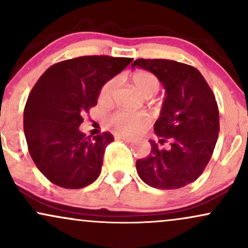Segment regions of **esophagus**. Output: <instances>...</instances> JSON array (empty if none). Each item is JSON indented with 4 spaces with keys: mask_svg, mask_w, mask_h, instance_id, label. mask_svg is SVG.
Returning a JSON list of instances; mask_svg holds the SVG:
<instances>
[{
    "mask_svg": "<svg viewBox=\"0 0 248 248\" xmlns=\"http://www.w3.org/2000/svg\"><path fill=\"white\" fill-rule=\"evenodd\" d=\"M115 139L124 140V141H127V142H133V137L127 136V135H122V134H116V135H115Z\"/></svg>",
    "mask_w": 248,
    "mask_h": 248,
    "instance_id": "esophagus-1",
    "label": "esophagus"
}]
</instances>
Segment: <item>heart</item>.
I'll use <instances>...</instances> for the list:
<instances>
[{"mask_svg": "<svg viewBox=\"0 0 248 248\" xmlns=\"http://www.w3.org/2000/svg\"><path fill=\"white\" fill-rule=\"evenodd\" d=\"M133 85L135 86L136 90L144 97H151L159 90L160 82L156 75H154L150 71L140 70L135 71L130 76ZM118 82L116 79H111L106 83L101 89L99 98L100 100L107 101L112 98L114 93ZM148 120L147 114L142 112H129V111H119L114 113L109 119L111 124L115 128L118 132L124 134H133L139 130L143 124Z\"/></svg>", "mask_w": 248, "mask_h": 248, "instance_id": "heart-1", "label": "heart"}]
</instances>
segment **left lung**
I'll list each match as a JSON object with an SVG mask.
<instances>
[{"mask_svg": "<svg viewBox=\"0 0 248 248\" xmlns=\"http://www.w3.org/2000/svg\"><path fill=\"white\" fill-rule=\"evenodd\" d=\"M132 67L153 73L165 89L154 130L160 142H171V148L162 150L150 140L151 151L136 162L137 173L154 188L187 186L204 171L218 139L219 113L213 91L198 69L181 62L139 59Z\"/></svg>", "mask_w": 248, "mask_h": 248, "instance_id": "left-lung-1", "label": "left lung"}]
</instances>
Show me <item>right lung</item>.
<instances>
[{"label": "right lung", "instance_id": "right-lung-1", "mask_svg": "<svg viewBox=\"0 0 248 248\" xmlns=\"http://www.w3.org/2000/svg\"><path fill=\"white\" fill-rule=\"evenodd\" d=\"M132 61L79 56L53 64L35 83L24 108V134L35 166L50 183L79 189L99 177L114 137H86L79 130L82 113L97 105L101 88Z\"/></svg>", "mask_w": 248, "mask_h": 248}]
</instances>
